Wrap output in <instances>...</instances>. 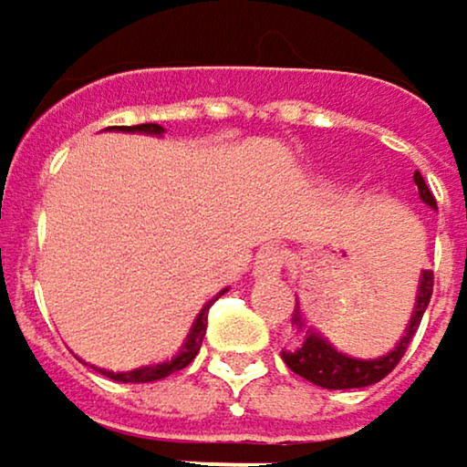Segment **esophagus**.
<instances>
[{"instance_id":"obj_1","label":"esophagus","mask_w":467,"mask_h":467,"mask_svg":"<svg viewBox=\"0 0 467 467\" xmlns=\"http://www.w3.org/2000/svg\"><path fill=\"white\" fill-rule=\"evenodd\" d=\"M284 265H286L284 251L267 245V248L259 251V256H256V262H254V275H256V278H275V275H281Z\"/></svg>"}]
</instances>
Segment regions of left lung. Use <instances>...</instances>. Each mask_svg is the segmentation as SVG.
Returning <instances> with one entry per match:
<instances>
[{"instance_id": "obj_1", "label": "left lung", "mask_w": 467, "mask_h": 467, "mask_svg": "<svg viewBox=\"0 0 467 467\" xmlns=\"http://www.w3.org/2000/svg\"><path fill=\"white\" fill-rule=\"evenodd\" d=\"M414 183L420 189L421 202L427 205H435V197L432 192L427 189L424 178L420 172H414ZM430 297H432V270H424L420 278V292H417V306H414V314H411V322L406 327V335L398 340V346L384 354V357H376V359H357V357H348L343 351H337L329 340H325L319 332L308 329L306 319L300 314V308H295L292 314V325L297 327V332H303V343H297L292 351H281V359L286 362V368L303 379H308L311 384L317 387H325V389H357V387H370V384H379L384 376H389L398 362L403 359L411 337L417 335L420 329L421 317L430 306Z\"/></svg>"}]
</instances>
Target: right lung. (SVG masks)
I'll list each match as a JSON object with an SVG mask.
<instances>
[{"label": "right lung", "instance_id": "right-lung-1", "mask_svg": "<svg viewBox=\"0 0 467 467\" xmlns=\"http://www.w3.org/2000/svg\"><path fill=\"white\" fill-rule=\"evenodd\" d=\"M124 132H142V135H164V130L159 127V124H138V127H121ZM224 292H219L216 297H222ZM213 303V300H211ZM211 303L200 311V317L194 319V325H192V332L186 335V343H183V348L172 357V359H167V362H156V365H145V368H135V370H127V373H113V370H99L102 376H108V379H113V381H124V384H148V381H159V379H167L170 373H175V370H183L194 357H197V351H200V346H202V337H205V329H208V308H211Z\"/></svg>", "mask_w": 467, "mask_h": 467}]
</instances>
